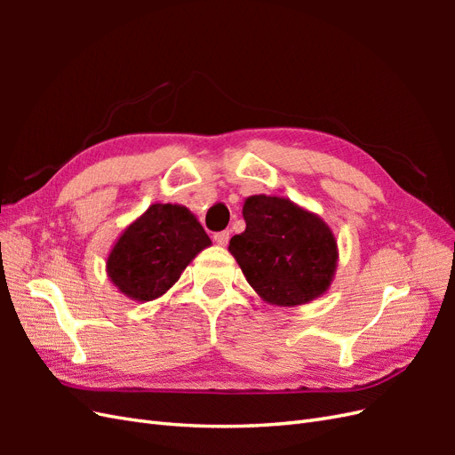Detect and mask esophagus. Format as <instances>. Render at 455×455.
I'll use <instances>...</instances> for the list:
<instances>
[{
	"label": "esophagus",
	"instance_id": "obj_1",
	"mask_svg": "<svg viewBox=\"0 0 455 455\" xmlns=\"http://www.w3.org/2000/svg\"><path fill=\"white\" fill-rule=\"evenodd\" d=\"M229 235H231L229 231H220V233H216V235H214V241H216V244H220V246H226L228 241H229Z\"/></svg>",
	"mask_w": 455,
	"mask_h": 455
}]
</instances>
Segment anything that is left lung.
Returning a JSON list of instances; mask_svg holds the SVG:
<instances>
[{"instance_id":"8db88e82","label":"left lung","mask_w":455,"mask_h":455,"mask_svg":"<svg viewBox=\"0 0 455 455\" xmlns=\"http://www.w3.org/2000/svg\"><path fill=\"white\" fill-rule=\"evenodd\" d=\"M246 229L229 252L254 292L277 307H298L326 294L338 267V241L324 220L279 196L244 199Z\"/></svg>"}]
</instances>
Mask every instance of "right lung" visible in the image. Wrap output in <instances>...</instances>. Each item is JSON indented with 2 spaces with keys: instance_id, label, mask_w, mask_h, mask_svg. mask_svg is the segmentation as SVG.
Returning a JSON list of instances; mask_svg holds the SVG:
<instances>
[{
  "instance_id": "1",
  "label": "right lung",
  "mask_w": 455,
  "mask_h": 455,
  "mask_svg": "<svg viewBox=\"0 0 455 455\" xmlns=\"http://www.w3.org/2000/svg\"><path fill=\"white\" fill-rule=\"evenodd\" d=\"M212 241L182 204L154 203L123 229L106 259L108 279L134 301L161 298Z\"/></svg>"
}]
</instances>
